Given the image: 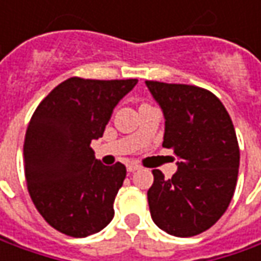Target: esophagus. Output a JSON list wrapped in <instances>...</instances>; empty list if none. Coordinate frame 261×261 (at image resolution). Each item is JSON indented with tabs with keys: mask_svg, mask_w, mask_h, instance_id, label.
I'll return each instance as SVG.
<instances>
[{
	"mask_svg": "<svg viewBox=\"0 0 261 261\" xmlns=\"http://www.w3.org/2000/svg\"><path fill=\"white\" fill-rule=\"evenodd\" d=\"M136 170H139V166H138V164H127V171H129V173H135Z\"/></svg>",
	"mask_w": 261,
	"mask_h": 261,
	"instance_id": "esophagus-1",
	"label": "esophagus"
}]
</instances>
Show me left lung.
Returning <instances> with one entry per match:
<instances>
[{
  "label": "left lung",
  "mask_w": 261,
  "mask_h": 261,
  "mask_svg": "<svg viewBox=\"0 0 261 261\" xmlns=\"http://www.w3.org/2000/svg\"><path fill=\"white\" fill-rule=\"evenodd\" d=\"M145 83L166 117L163 146L178 156V170L171 178L152 170L151 218L170 236L202 234L225 214L236 192L240 146L232 120L209 90Z\"/></svg>",
  "instance_id": "obj_1"
}]
</instances>
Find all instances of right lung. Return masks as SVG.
Instances as JSON below:
<instances>
[{
  "instance_id": "add662e5",
  "label": "right lung",
  "mask_w": 261,
  "mask_h": 261,
  "mask_svg": "<svg viewBox=\"0 0 261 261\" xmlns=\"http://www.w3.org/2000/svg\"><path fill=\"white\" fill-rule=\"evenodd\" d=\"M136 83L72 76L36 107L23 146L25 181L36 209L56 231L83 238L113 219L126 167L103 166L90 144L103 136L113 109Z\"/></svg>"
}]
</instances>
